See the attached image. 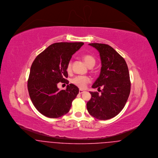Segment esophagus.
<instances>
[{"instance_id":"obj_1","label":"esophagus","mask_w":158,"mask_h":158,"mask_svg":"<svg viewBox=\"0 0 158 158\" xmlns=\"http://www.w3.org/2000/svg\"><path fill=\"white\" fill-rule=\"evenodd\" d=\"M84 92H85L84 90H82V89H80L79 90V94H83Z\"/></svg>"}]
</instances>
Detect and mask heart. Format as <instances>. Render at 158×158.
<instances>
[{"instance_id": "heart-1", "label": "heart", "mask_w": 158, "mask_h": 158, "mask_svg": "<svg viewBox=\"0 0 158 158\" xmlns=\"http://www.w3.org/2000/svg\"><path fill=\"white\" fill-rule=\"evenodd\" d=\"M82 59L86 63V64L89 67H93L95 63V60L92 55L89 54L84 55L82 56ZM66 70L68 72H70L72 71V62L71 61L68 62L67 66H66ZM90 78L86 76H82V75H78L75 77L71 80V82L75 86H78L80 88H85L86 85L90 82Z\"/></svg>"}]
</instances>
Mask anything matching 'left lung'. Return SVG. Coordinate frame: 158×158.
I'll list each match as a JSON object with an SVG mask.
<instances>
[{
  "instance_id": "left-lung-1",
  "label": "left lung",
  "mask_w": 158,
  "mask_h": 158,
  "mask_svg": "<svg viewBox=\"0 0 158 158\" xmlns=\"http://www.w3.org/2000/svg\"><path fill=\"white\" fill-rule=\"evenodd\" d=\"M89 45L98 51L102 62L100 75L92 87H102V90L101 94L89 92L92 97L87 103V110L97 119H110L123 110L128 98L131 89L128 68L124 58L111 46L99 43Z\"/></svg>"
}]
</instances>
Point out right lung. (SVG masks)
I'll return each mask as SVG.
<instances>
[{"label":"right lung","instance_id":"obj_1","mask_svg":"<svg viewBox=\"0 0 158 158\" xmlns=\"http://www.w3.org/2000/svg\"><path fill=\"white\" fill-rule=\"evenodd\" d=\"M83 43H56L49 45L35 59L30 68L28 90L36 110L49 118H58L69 111L79 92L69 84L66 66L72 56ZM66 83V90H60L58 82Z\"/></svg>","mask_w":158,"mask_h":158}]
</instances>
